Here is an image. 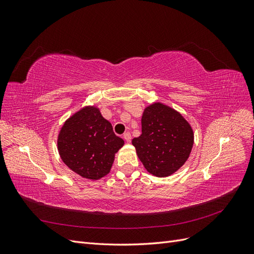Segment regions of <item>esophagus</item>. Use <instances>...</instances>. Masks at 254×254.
Here are the masks:
<instances>
[{"label":"esophagus","mask_w":254,"mask_h":254,"mask_svg":"<svg viewBox=\"0 0 254 254\" xmlns=\"http://www.w3.org/2000/svg\"><path fill=\"white\" fill-rule=\"evenodd\" d=\"M123 136H124V139H125L126 142L129 143L130 141H131V134H130L129 132H125L124 135H123Z\"/></svg>","instance_id":"esophagus-1"}]
</instances>
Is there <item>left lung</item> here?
Segmentation results:
<instances>
[{"label": "left lung", "instance_id": "obj_1", "mask_svg": "<svg viewBox=\"0 0 254 254\" xmlns=\"http://www.w3.org/2000/svg\"><path fill=\"white\" fill-rule=\"evenodd\" d=\"M194 143L193 129L182 115L161 103L142 115V134L132 145L148 173L167 177L186 163Z\"/></svg>", "mask_w": 254, "mask_h": 254}]
</instances>
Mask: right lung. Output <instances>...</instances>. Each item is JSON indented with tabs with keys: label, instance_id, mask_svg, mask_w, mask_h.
I'll use <instances>...</instances> for the list:
<instances>
[{
	"label": "right lung",
	"instance_id": "1",
	"mask_svg": "<svg viewBox=\"0 0 254 254\" xmlns=\"http://www.w3.org/2000/svg\"><path fill=\"white\" fill-rule=\"evenodd\" d=\"M64 164L83 178L97 180L110 172L115 152L124 140L95 107H84L68 119L58 135Z\"/></svg>",
	"mask_w": 254,
	"mask_h": 254
}]
</instances>
